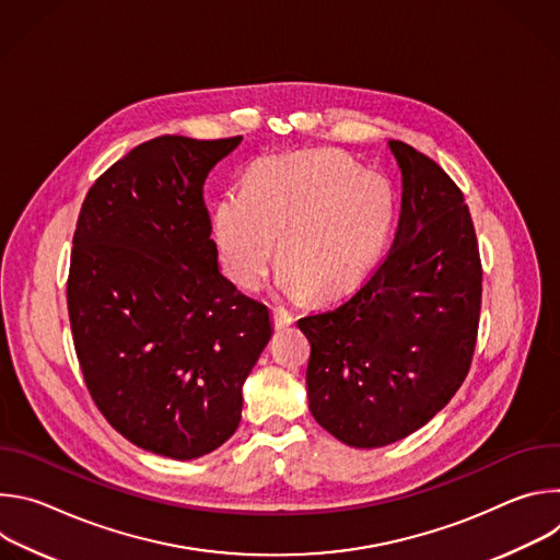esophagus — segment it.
Here are the masks:
<instances>
[{"mask_svg": "<svg viewBox=\"0 0 560 560\" xmlns=\"http://www.w3.org/2000/svg\"><path fill=\"white\" fill-rule=\"evenodd\" d=\"M272 316H275V328L279 330V328H285V326H290L292 322H294V316L285 310V307H272Z\"/></svg>", "mask_w": 560, "mask_h": 560, "instance_id": "1", "label": "esophagus"}]
</instances>
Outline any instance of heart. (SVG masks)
Returning a JSON list of instances; mask_svg holds the SVG:
<instances>
[{"mask_svg": "<svg viewBox=\"0 0 560 560\" xmlns=\"http://www.w3.org/2000/svg\"><path fill=\"white\" fill-rule=\"evenodd\" d=\"M392 217V192L378 175L343 154L307 152L270 159L246 190L223 192L212 210V238L236 285H261L281 236L279 290L335 296L372 270Z\"/></svg>", "mask_w": 560, "mask_h": 560, "instance_id": "b5f03b06", "label": "heart"}]
</instances>
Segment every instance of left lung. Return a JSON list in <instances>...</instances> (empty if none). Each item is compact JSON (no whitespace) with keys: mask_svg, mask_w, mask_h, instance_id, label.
<instances>
[{"mask_svg":"<svg viewBox=\"0 0 560 560\" xmlns=\"http://www.w3.org/2000/svg\"><path fill=\"white\" fill-rule=\"evenodd\" d=\"M401 171L394 244L343 303L296 322L310 341V412L350 447L423 428L467 376L483 270L463 192L430 156L387 141Z\"/></svg>","mask_w":560,"mask_h":560,"instance_id":"obj_1","label":"left lung"}]
</instances>
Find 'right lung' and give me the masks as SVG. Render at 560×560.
Masks as SVG:
<instances>
[{
    "label": "right lung",
    "instance_id": "1",
    "mask_svg": "<svg viewBox=\"0 0 560 560\" xmlns=\"http://www.w3.org/2000/svg\"><path fill=\"white\" fill-rule=\"evenodd\" d=\"M242 137L164 135L132 148L77 219L68 316L86 387L130 443L177 460L223 445L272 337L270 312L217 264L208 173Z\"/></svg>",
    "mask_w": 560,
    "mask_h": 560
}]
</instances>
